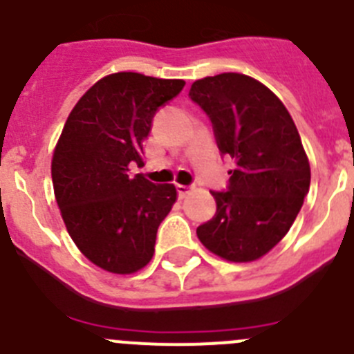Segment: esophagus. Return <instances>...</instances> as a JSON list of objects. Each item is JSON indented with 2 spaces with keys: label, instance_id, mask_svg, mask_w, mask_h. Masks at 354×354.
<instances>
[{
  "label": "esophagus",
  "instance_id": "esophagus-1",
  "mask_svg": "<svg viewBox=\"0 0 354 354\" xmlns=\"http://www.w3.org/2000/svg\"><path fill=\"white\" fill-rule=\"evenodd\" d=\"M192 189H194V187H189V185H178V187H176L178 196H180L181 199H183L185 196H189V194L192 192Z\"/></svg>",
  "mask_w": 354,
  "mask_h": 354
}]
</instances>
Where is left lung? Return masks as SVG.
I'll list each match as a JSON object with an SVG mask.
<instances>
[{
  "instance_id": "obj_1",
  "label": "left lung",
  "mask_w": 354,
  "mask_h": 354,
  "mask_svg": "<svg viewBox=\"0 0 354 354\" xmlns=\"http://www.w3.org/2000/svg\"><path fill=\"white\" fill-rule=\"evenodd\" d=\"M190 98L212 120L216 146L234 158L216 213L197 227L209 252L257 261L288 234L310 187V164L291 114L263 82L236 72L199 79Z\"/></svg>"
}]
</instances>
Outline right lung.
<instances>
[{"instance_id":"right-lung-1","label":"right lung","mask_w":354,"mask_h":354,"mask_svg":"<svg viewBox=\"0 0 354 354\" xmlns=\"http://www.w3.org/2000/svg\"><path fill=\"white\" fill-rule=\"evenodd\" d=\"M181 79L116 72L95 82L66 118L50 162L54 197L70 238L106 272L129 275L151 261L157 229L176 203V187L132 174L160 106Z\"/></svg>"}]
</instances>
